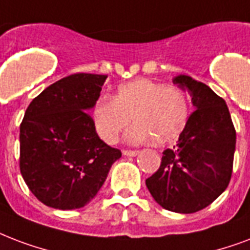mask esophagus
<instances>
[{
	"instance_id": "esophagus-1",
	"label": "esophagus",
	"mask_w": 250,
	"mask_h": 250,
	"mask_svg": "<svg viewBox=\"0 0 250 250\" xmlns=\"http://www.w3.org/2000/svg\"><path fill=\"white\" fill-rule=\"evenodd\" d=\"M123 155L128 156V157H135L139 155L138 150H123Z\"/></svg>"
}]
</instances>
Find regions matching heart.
<instances>
[{
    "label": "heart",
    "mask_w": 250,
    "mask_h": 250,
    "mask_svg": "<svg viewBox=\"0 0 250 250\" xmlns=\"http://www.w3.org/2000/svg\"><path fill=\"white\" fill-rule=\"evenodd\" d=\"M129 143L152 140L155 146L174 142L188 119V98L180 87L165 86L149 79H136L118 87L112 100H100L93 107L97 133L107 144L118 142L129 125Z\"/></svg>",
    "instance_id": "heart-1"
}]
</instances>
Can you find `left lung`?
<instances>
[{
    "mask_svg": "<svg viewBox=\"0 0 250 250\" xmlns=\"http://www.w3.org/2000/svg\"><path fill=\"white\" fill-rule=\"evenodd\" d=\"M173 83L190 94L195 111L146 185L163 208L193 214L211 205L229 184L236 131L226 101L206 83L186 74L176 76Z\"/></svg>",
    "mask_w": 250,
    "mask_h": 250,
    "instance_id": "8db88e82",
    "label": "left lung"
}]
</instances>
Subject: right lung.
I'll list each match as a JSON object with an SVG mask.
<instances>
[{
  "label": "right lung",
  "instance_id": "obj_1",
  "mask_svg": "<svg viewBox=\"0 0 250 250\" xmlns=\"http://www.w3.org/2000/svg\"><path fill=\"white\" fill-rule=\"evenodd\" d=\"M107 76L77 73L59 80L32 100L19 128V167L42 203L57 209L87 205L122 157L102 142L86 111Z\"/></svg>",
  "mask_w": 250,
  "mask_h": 250
}]
</instances>
